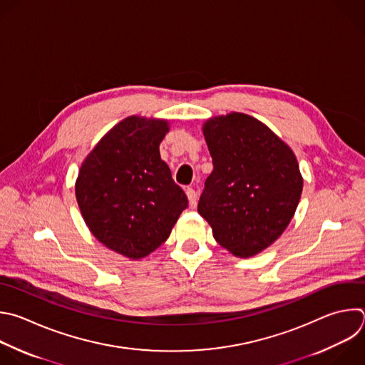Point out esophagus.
Listing matches in <instances>:
<instances>
[{
  "instance_id": "obj_1",
  "label": "esophagus",
  "mask_w": 365,
  "mask_h": 365,
  "mask_svg": "<svg viewBox=\"0 0 365 365\" xmlns=\"http://www.w3.org/2000/svg\"><path fill=\"white\" fill-rule=\"evenodd\" d=\"M186 195H187V199H189V205L192 207H195L196 203H197V190L193 189V187H187Z\"/></svg>"
}]
</instances>
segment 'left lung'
Here are the masks:
<instances>
[{"label": "left lung", "mask_w": 365, "mask_h": 365, "mask_svg": "<svg viewBox=\"0 0 365 365\" xmlns=\"http://www.w3.org/2000/svg\"><path fill=\"white\" fill-rule=\"evenodd\" d=\"M213 170L205 182L197 212L217 244L250 258L282 235L302 192L292 150L259 120L230 113L203 126Z\"/></svg>", "instance_id": "left-lung-1"}]
</instances>
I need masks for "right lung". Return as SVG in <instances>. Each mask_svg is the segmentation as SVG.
Returning <instances> with one entry per match:
<instances>
[{"label": "right lung", "instance_id": "obj_1", "mask_svg": "<svg viewBox=\"0 0 365 365\" xmlns=\"http://www.w3.org/2000/svg\"><path fill=\"white\" fill-rule=\"evenodd\" d=\"M168 130L165 120L125 118L98 142L77 178V202L93 235L132 259L159 248L187 207L160 159Z\"/></svg>", "mask_w": 365, "mask_h": 365}]
</instances>
